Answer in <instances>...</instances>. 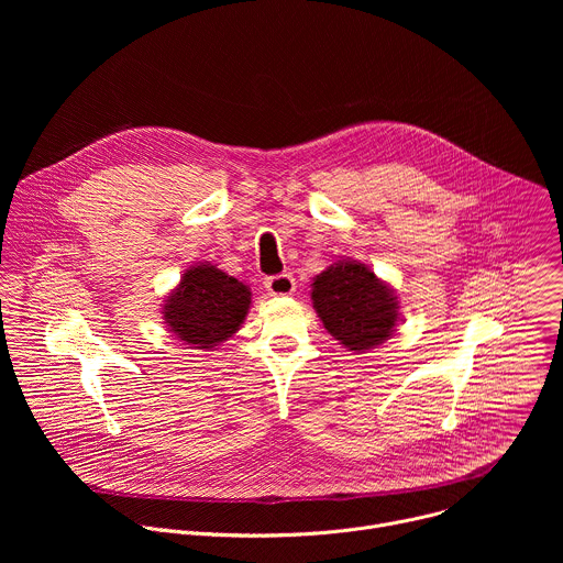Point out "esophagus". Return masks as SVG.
<instances>
[{
  "mask_svg": "<svg viewBox=\"0 0 563 563\" xmlns=\"http://www.w3.org/2000/svg\"><path fill=\"white\" fill-rule=\"evenodd\" d=\"M265 289L272 294V296H289L296 291V280L291 274H276V276H269L265 278Z\"/></svg>",
  "mask_w": 563,
  "mask_h": 563,
  "instance_id": "obj_1",
  "label": "esophagus"
}]
</instances>
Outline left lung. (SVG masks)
<instances>
[{
	"label": "left lung",
	"instance_id": "1",
	"mask_svg": "<svg viewBox=\"0 0 563 563\" xmlns=\"http://www.w3.org/2000/svg\"><path fill=\"white\" fill-rule=\"evenodd\" d=\"M311 300L325 330L350 352L378 347L391 336L398 318L394 291L356 261H339L318 274Z\"/></svg>",
	"mask_w": 563,
	"mask_h": 563
}]
</instances>
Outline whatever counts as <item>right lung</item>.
<instances>
[{
    "mask_svg": "<svg viewBox=\"0 0 563 563\" xmlns=\"http://www.w3.org/2000/svg\"><path fill=\"white\" fill-rule=\"evenodd\" d=\"M250 305L247 285L213 265H196L165 300L163 313L180 341L196 350H211L240 330Z\"/></svg>",
    "mask_w": 563,
    "mask_h": 563,
    "instance_id": "right-lung-1",
    "label": "right lung"
}]
</instances>
